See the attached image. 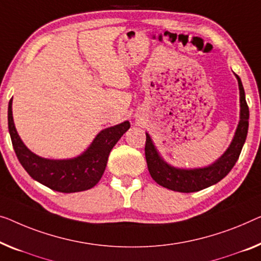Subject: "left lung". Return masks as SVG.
<instances>
[{
    "label": "left lung",
    "mask_w": 261,
    "mask_h": 261,
    "mask_svg": "<svg viewBox=\"0 0 261 261\" xmlns=\"http://www.w3.org/2000/svg\"><path fill=\"white\" fill-rule=\"evenodd\" d=\"M236 79L238 81L240 96L239 123L227 150L215 163L204 166V168L196 169H182L170 165L159 154L150 135L146 132L145 158L147 169H149L152 179L157 184L162 185L163 188L172 190V191L185 193L197 192L217 184L232 170L238 161L245 141H246L248 118H250V111H248L246 98H245L242 80L239 79L238 75H236Z\"/></svg>",
    "instance_id": "left-lung-1"
}]
</instances>
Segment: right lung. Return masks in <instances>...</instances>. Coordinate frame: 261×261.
Masks as SVG:
<instances>
[{
    "label": "right lung",
    "instance_id": "right-lung-1",
    "mask_svg": "<svg viewBox=\"0 0 261 261\" xmlns=\"http://www.w3.org/2000/svg\"><path fill=\"white\" fill-rule=\"evenodd\" d=\"M13 98L8 106V127L15 153L29 176L49 189L72 193L89 190L102 178L109 154L119 138L130 129L129 120L99 132L83 153L69 159H49L34 153L22 142L13 118Z\"/></svg>",
    "mask_w": 261,
    "mask_h": 261
}]
</instances>
